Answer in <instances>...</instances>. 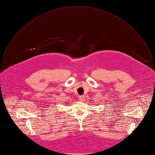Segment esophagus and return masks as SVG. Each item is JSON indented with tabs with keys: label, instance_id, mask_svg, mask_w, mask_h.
Here are the masks:
<instances>
[{
	"label": "esophagus",
	"instance_id": "1",
	"mask_svg": "<svg viewBox=\"0 0 155 155\" xmlns=\"http://www.w3.org/2000/svg\"><path fill=\"white\" fill-rule=\"evenodd\" d=\"M79 101H80L83 102V101H85V97H84V96H79Z\"/></svg>",
	"mask_w": 155,
	"mask_h": 155
}]
</instances>
